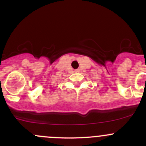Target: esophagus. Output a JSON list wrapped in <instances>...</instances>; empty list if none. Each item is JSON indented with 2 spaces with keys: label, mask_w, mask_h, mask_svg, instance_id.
Instances as JSON below:
<instances>
[{
  "label": "esophagus",
  "mask_w": 146,
  "mask_h": 146,
  "mask_svg": "<svg viewBox=\"0 0 146 146\" xmlns=\"http://www.w3.org/2000/svg\"><path fill=\"white\" fill-rule=\"evenodd\" d=\"M74 72H79V70H75V71H74Z\"/></svg>",
  "instance_id": "obj_1"
}]
</instances>
